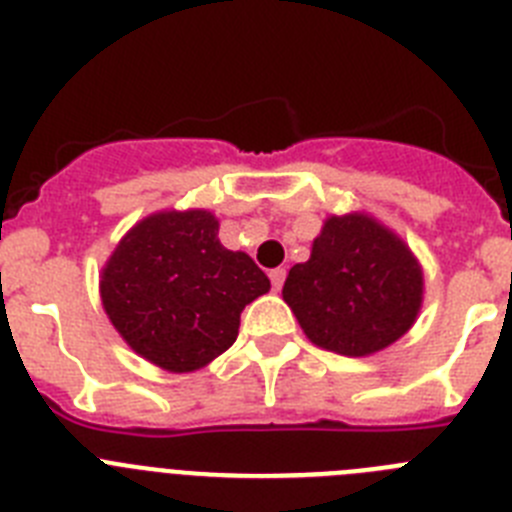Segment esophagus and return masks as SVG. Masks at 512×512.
I'll return each mask as SVG.
<instances>
[{"instance_id":"esophagus-1","label":"esophagus","mask_w":512,"mask_h":512,"mask_svg":"<svg viewBox=\"0 0 512 512\" xmlns=\"http://www.w3.org/2000/svg\"><path fill=\"white\" fill-rule=\"evenodd\" d=\"M284 277H287V271H284L282 266H279V269L269 271V279H271V287H274V292H279V289H282Z\"/></svg>"}]
</instances>
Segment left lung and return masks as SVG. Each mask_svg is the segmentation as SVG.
<instances>
[{"label": "left lung", "mask_w": 512, "mask_h": 512, "mask_svg": "<svg viewBox=\"0 0 512 512\" xmlns=\"http://www.w3.org/2000/svg\"><path fill=\"white\" fill-rule=\"evenodd\" d=\"M282 297L315 346L372 356L418 320L423 269L410 246L366 212L330 215Z\"/></svg>", "instance_id": "8db88e82"}]
</instances>
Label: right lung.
<instances>
[{
	"label": "right lung",
	"mask_w": 512,
	"mask_h": 512,
	"mask_svg": "<svg viewBox=\"0 0 512 512\" xmlns=\"http://www.w3.org/2000/svg\"><path fill=\"white\" fill-rule=\"evenodd\" d=\"M207 210H164L135 223L99 274L110 323L135 354L166 372H197L238 338L241 312L269 277L217 238Z\"/></svg>",
	"instance_id": "1"
}]
</instances>
